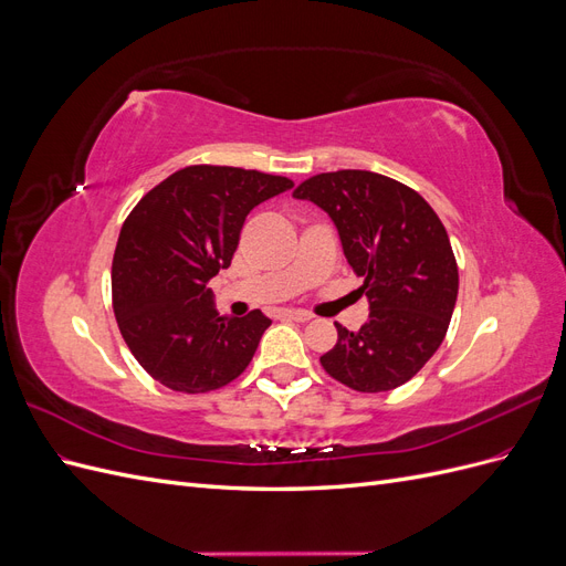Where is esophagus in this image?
I'll list each match as a JSON object with an SVG mask.
<instances>
[{
  "label": "esophagus",
  "instance_id": "1",
  "mask_svg": "<svg viewBox=\"0 0 566 566\" xmlns=\"http://www.w3.org/2000/svg\"><path fill=\"white\" fill-rule=\"evenodd\" d=\"M279 318H283V321H297V323H306V321H312V314L300 312V310H283V312H279Z\"/></svg>",
  "mask_w": 566,
  "mask_h": 566
}]
</instances>
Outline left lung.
I'll list each match as a JSON object with an SVG mask.
<instances>
[{
  "instance_id": "obj_1",
  "label": "left lung",
  "mask_w": 566,
  "mask_h": 566,
  "mask_svg": "<svg viewBox=\"0 0 566 566\" xmlns=\"http://www.w3.org/2000/svg\"><path fill=\"white\" fill-rule=\"evenodd\" d=\"M293 196L328 212L370 304L358 331L335 323L337 345L321 366L356 391L401 387L447 337L458 297V264L441 219L413 188L366 169L316 175Z\"/></svg>"
}]
</instances>
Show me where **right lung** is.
Listing matches in <instances>:
<instances>
[{
	"instance_id": "right-lung-1",
	"label": "right lung",
	"mask_w": 566,
	"mask_h": 566,
	"mask_svg": "<svg viewBox=\"0 0 566 566\" xmlns=\"http://www.w3.org/2000/svg\"><path fill=\"white\" fill-rule=\"evenodd\" d=\"M287 188L256 169L191 165L136 202L113 254V312L153 380L202 394L248 368L271 321L219 316L208 283L231 266L250 210Z\"/></svg>"
}]
</instances>
